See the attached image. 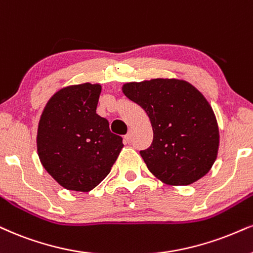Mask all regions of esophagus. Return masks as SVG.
Here are the masks:
<instances>
[{"label": "esophagus", "instance_id": "1", "mask_svg": "<svg viewBox=\"0 0 253 253\" xmlns=\"http://www.w3.org/2000/svg\"><path fill=\"white\" fill-rule=\"evenodd\" d=\"M131 138H132L131 132H127L126 135L124 136V142H126V143H130V142H131Z\"/></svg>", "mask_w": 253, "mask_h": 253}]
</instances>
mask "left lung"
Wrapping results in <instances>:
<instances>
[{
  "instance_id": "left-lung-1",
  "label": "left lung",
  "mask_w": 253,
  "mask_h": 253,
  "mask_svg": "<svg viewBox=\"0 0 253 253\" xmlns=\"http://www.w3.org/2000/svg\"><path fill=\"white\" fill-rule=\"evenodd\" d=\"M122 91L150 118L154 139L141 156L156 178L168 185H189L210 171L219 130L212 108L197 88L184 80L154 79L126 83Z\"/></svg>"
}]
</instances>
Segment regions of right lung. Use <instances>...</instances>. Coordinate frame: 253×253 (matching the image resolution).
<instances>
[{
  "mask_svg": "<svg viewBox=\"0 0 253 253\" xmlns=\"http://www.w3.org/2000/svg\"><path fill=\"white\" fill-rule=\"evenodd\" d=\"M101 84L64 86L51 96L37 127L43 168L67 190L89 192L110 172L123 148L122 137L96 114Z\"/></svg>",
  "mask_w": 253,
  "mask_h": 253,
  "instance_id": "1",
  "label": "right lung"
}]
</instances>
